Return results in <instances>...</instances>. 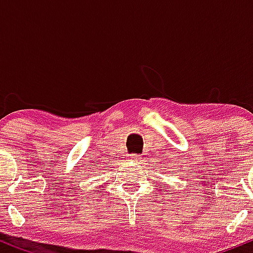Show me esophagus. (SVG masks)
Returning <instances> with one entry per match:
<instances>
[{
	"instance_id": "obj_1",
	"label": "esophagus",
	"mask_w": 253,
	"mask_h": 253,
	"mask_svg": "<svg viewBox=\"0 0 253 253\" xmlns=\"http://www.w3.org/2000/svg\"><path fill=\"white\" fill-rule=\"evenodd\" d=\"M129 161H132L133 163H135V164H139L141 162V157H140V155H130L129 156Z\"/></svg>"
}]
</instances>
